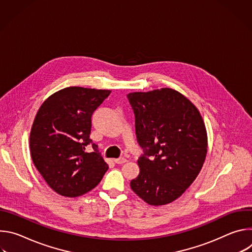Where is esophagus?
I'll use <instances>...</instances> for the list:
<instances>
[{
  "label": "esophagus",
  "instance_id": "obj_1",
  "mask_svg": "<svg viewBox=\"0 0 252 252\" xmlns=\"http://www.w3.org/2000/svg\"><path fill=\"white\" fill-rule=\"evenodd\" d=\"M114 161H115L116 163H118V164H123V163L126 162L127 160H126V158H120L114 159Z\"/></svg>",
  "mask_w": 252,
  "mask_h": 252
}]
</instances>
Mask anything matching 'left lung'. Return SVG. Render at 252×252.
Returning a JSON list of instances; mask_svg holds the SVG:
<instances>
[{
    "label": "left lung",
    "mask_w": 252,
    "mask_h": 252,
    "mask_svg": "<svg viewBox=\"0 0 252 252\" xmlns=\"http://www.w3.org/2000/svg\"><path fill=\"white\" fill-rule=\"evenodd\" d=\"M135 133L145 155L130 189L150 205L182 196L200 172L207 154V132L196 106L169 88L127 94Z\"/></svg>",
    "instance_id": "1"
}]
</instances>
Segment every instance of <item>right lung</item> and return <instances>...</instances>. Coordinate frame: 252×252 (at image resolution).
Wrapping results in <instances>:
<instances>
[{"mask_svg": "<svg viewBox=\"0 0 252 252\" xmlns=\"http://www.w3.org/2000/svg\"><path fill=\"white\" fill-rule=\"evenodd\" d=\"M110 90L68 87L40 106L30 132L32 162L49 187L65 197L94 189L109 165L90 138L92 115ZM92 143L94 152H85Z\"/></svg>", "mask_w": 252, "mask_h": 252, "instance_id": "obj_1", "label": "right lung"}]
</instances>
